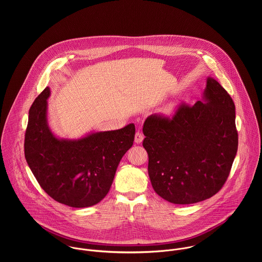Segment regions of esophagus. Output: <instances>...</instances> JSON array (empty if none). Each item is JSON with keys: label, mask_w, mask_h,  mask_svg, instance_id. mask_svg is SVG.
I'll return each instance as SVG.
<instances>
[{"label": "esophagus", "mask_w": 262, "mask_h": 262, "mask_svg": "<svg viewBox=\"0 0 262 262\" xmlns=\"http://www.w3.org/2000/svg\"><path fill=\"white\" fill-rule=\"evenodd\" d=\"M143 139H144L143 134L141 132H139V131L136 132V134H135V143L139 144V143H141L143 141Z\"/></svg>", "instance_id": "obj_1"}]
</instances>
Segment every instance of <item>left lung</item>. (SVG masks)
Instances as JSON below:
<instances>
[{
	"label": "left lung",
	"instance_id": "1",
	"mask_svg": "<svg viewBox=\"0 0 262 262\" xmlns=\"http://www.w3.org/2000/svg\"><path fill=\"white\" fill-rule=\"evenodd\" d=\"M153 189L178 205L202 202L225 185L238 149L235 105L208 77L204 101L182 103L171 117L153 114L143 125Z\"/></svg>",
	"mask_w": 262,
	"mask_h": 262
}]
</instances>
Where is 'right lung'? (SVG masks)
<instances>
[{"mask_svg": "<svg viewBox=\"0 0 262 262\" xmlns=\"http://www.w3.org/2000/svg\"><path fill=\"white\" fill-rule=\"evenodd\" d=\"M49 95L47 86L29 110L26 161L40 187L54 201L73 208L94 206L110 190L120 160L133 145L135 126L129 124L78 140L58 139L46 121Z\"/></svg>", "mask_w": 262, "mask_h": 262, "instance_id": "obj_1", "label": "right lung"}]
</instances>
